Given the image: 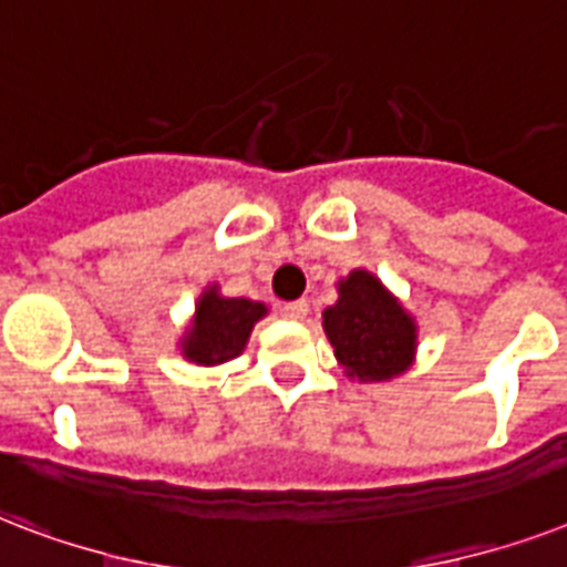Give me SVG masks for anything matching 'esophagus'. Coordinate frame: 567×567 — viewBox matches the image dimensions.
I'll return each mask as SVG.
<instances>
[{
  "label": "esophagus",
  "mask_w": 567,
  "mask_h": 567,
  "mask_svg": "<svg viewBox=\"0 0 567 567\" xmlns=\"http://www.w3.org/2000/svg\"><path fill=\"white\" fill-rule=\"evenodd\" d=\"M280 316H284V319H292V322H301V319L307 316V301L305 298H298V301L280 305Z\"/></svg>",
  "instance_id": "obj_1"
}]
</instances>
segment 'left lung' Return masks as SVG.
Wrapping results in <instances>:
<instances>
[{
	"label": "left lung",
	"mask_w": 567,
	"mask_h": 567,
	"mask_svg": "<svg viewBox=\"0 0 567 567\" xmlns=\"http://www.w3.org/2000/svg\"><path fill=\"white\" fill-rule=\"evenodd\" d=\"M324 333L346 372L384 381L408 370L414 354V322L370 271H352L340 284V301L324 310Z\"/></svg>",
	"instance_id": "1"
}]
</instances>
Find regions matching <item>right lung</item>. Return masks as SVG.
<instances>
[{
	"label": "right lung",
	"mask_w": 567,
	"mask_h": 567,
	"mask_svg": "<svg viewBox=\"0 0 567 567\" xmlns=\"http://www.w3.org/2000/svg\"><path fill=\"white\" fill-rule=\"evenodd\" d=\"M260 316H266L262 305L248 298H224L213 287L197 305L195 324L183 340V354L204 367L230 361L245 349L248 333Z\"/></svg>",
	"instance_id": "right-lung-1"
}]
</instances>
